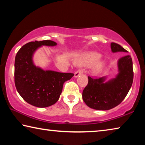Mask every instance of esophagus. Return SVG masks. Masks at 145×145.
<instances>
[{"mask_svg": "<svg viewBox=\"0 0 145 145\" xmlns=\"http://www.w3.org/2000/svg\"><path fill=\"white\" fill-rule=\"evenodd\" d=\"M82 73H83V71L82 70H78L77 72H76L75 73V75H74V77H78V76L79 75H80L81 74H82Z\"/></svg>", "mask_w": 145, "mask_h": 145, "instance_id": "obj_1", "label": "esophagus"}]
</instances>
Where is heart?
Returning <instances> with one entry per match:
<instances>
[{"mask_svg":"<svg viewBox=\"0 0 145 145\" xmlns=\"http://www.w3.org/2000/svg\"><path fill=\"white\" fill-rule=\"evenodd\" d=\"M100 57V55L99 53L95 52H91L85 54L83 55L82 57H80L79 59H78L77 61V63L78 65H89L94 63L95 61H97L98 59H99ZM103 67V63L100 62L97 65L96 67H95V70H99L101 69Z\"/></svg>","mask_w":145,"mask_h":145,"instance_id":"1","label":"heart"}]
</instances>
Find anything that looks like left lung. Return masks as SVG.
I'll use <instances>...</instances> for the list:
<instances>
[{"mask_svg": "<svg viewBox=\"0 0 145 145\" xmlns=\"http://www.w3.org/2000/svg\"><path fill=\"white\" fill-rule=\"evenodd\" d=\"M112 52H127L116 43H111ZM118 74L114 78L105 82L106 78L88 77V84L82 92V99L88 107L106 111L118 105L128 94L133 82L134 72L131 56H125L118 61Z\"/></svg>", "mask_w": 145, "mask_h": 145, "instance_id": "8db88e82", "label": "left lung"}]
</instances>
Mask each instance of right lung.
<instances>
[{"mask_svg": "<svg viewBox=\"0 0 145 145\" xmlns=\"http://www.w3.org/2000/svg\"><path fill=\"white\" fill-rule=\"evenodd\" d=\"M51 40L27 43L17 52L14 61V84L20 95L29 104L38 107L50 106L57 101L63 84L74 74L43 70L34 65L33 56L41 46H56Z\"/></svg>", "mask_w": 145, "mask_h": 145, "instance_id": "add662e5", "label": "right lung"}]
</instances>
